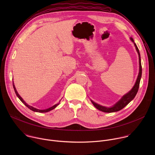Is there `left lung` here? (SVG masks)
Wrapping results in <instances>:
<instances>
[{
  "mask_svg": "<svg viewBox=\"0 0 155 155\" xmlns=\"http://www.w3.org/2000/svg\"><path fill=\"white\" fill-rule=\"evenodd\" d=\"M130 40L134 42V45L136 47V50L138 53L139 54V73L138 75V77L137 78L136 82L134 86V87H132V89L126 94H125L124 96H123V97L116 104H115L113 107H105L102 105H100L96 103H95L94 102H93V101H91V102L93 103V104L94 105V107L97 108L98 110H101L102 112H106V113H111V112H118L119 110L123 109L125 106H126L132 99H133L135 96H136L137 91L139 90V84H140V78L142 77V65H141V59H140V54L139 53V50L136 45V44L134 43V40L132 38H130Z\"/></svg>",
  "mask_w": 155,
  "mask_h": 155,
  "instance_id": "8db88e82",
  "label": "left lung"
}]
</instances>
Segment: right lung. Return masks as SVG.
<instances>
[{
	"mask_svg": "<svg viewBox=\"0 0 155 155\" xmlns=\"http://www.w3.org/2000/svg\"><path fill=\"white\" fill-rule=\"evenodd\" d=\"M13 88H14V90H15V93H16V96H18V97L20 99V101L23 102L27 107H28L29 109H31V110H32V111H34V112H40V113H45V112H49V111H50V110H53V109H54V108H55L59 104H59H55L54 105H53V107H50V108H47V109H45V110H39V109H37V108H34V107H32V106H30V105H28L24 101H23V99L21 98V97L18 94V92H17V91H16V88H15V85H14V83H13Z\"/></svg>",
	"mask_w": 155,
	"mask_h": 155,
	"instance_id": "obj_1",
	"label": "right lung"
}]
</instances>
